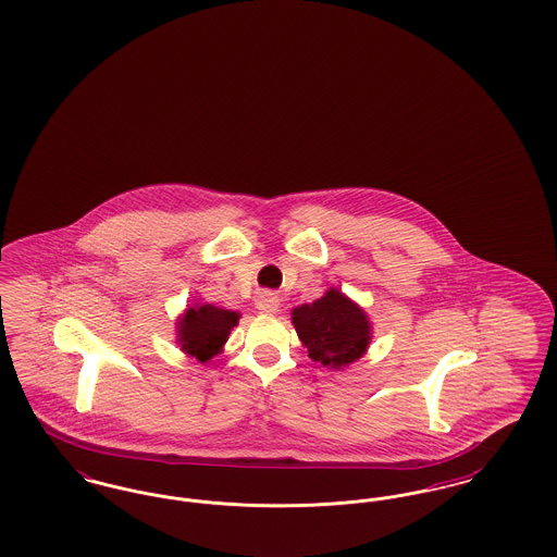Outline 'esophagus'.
Masks as SVG:
<instances>
[{
	"label": "esophagus",
	"instance_id": "obj_1",
	"mask_svg": "<svg viewBox=\"0 0 557 557\" xmlns=\"http://www.w3.org/2000/svg\"><path fill=\"white\" fill-rule=\"evenodd\" d=\"M257 309H259L261 313H267V315L275 313V311L280 309V296L273 294V292L259 294V298H257Z\"/></svg>",
	"mask_w": 557,
	"mask_h": 557
}]
</instances>
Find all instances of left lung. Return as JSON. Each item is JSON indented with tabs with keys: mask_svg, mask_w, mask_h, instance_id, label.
I'll return each instance as SVG.
<instances>
[{
	"mask_svg": "<svg viewBox=\"0 0 557 557\" xmlns=\"http://www.w3.org/2000/svg\"><path fill=\"white\" fill-rule=\"evenodd\" d=\"M292 323L309 357L336 370L357 361L370 345L366 313L338 290L294 309Z\"/></svg>",
	"mask_w": 557,
	"mask_h": 557,
	"instance_id": "obj_1",
	"label": "left lung"
}]
</instances>
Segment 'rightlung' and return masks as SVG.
<instances>
[{
    "mask_svg": "<svg viewBox=\"0 0 557 557\" xmlns=\"http://www.w3.org/2000/svg\"><path fill=\"white\" fill-rule=\"evenodd\" d=\"M238 318L236 311L216 309L212 305L187 309L180 321V343L186 352L205 363L227 343L230 330L238 323Z\"/></svg>",
    "mask_w": 557,
    "mask_h": 557,
    "instance_id": "obj_1",
    "label": "right lung"
}]
</instances>
